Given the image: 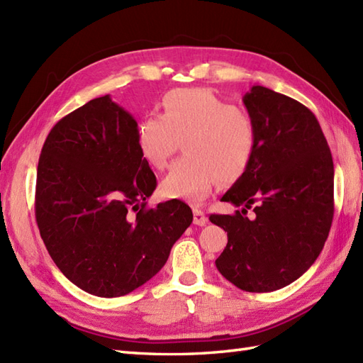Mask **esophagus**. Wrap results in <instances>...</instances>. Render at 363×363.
Segmentation results:
<instances>
[{"label":"esophagus","instance_id":"obj_1","mask_svg":"<svg viewBox=\"0 0 363 363\" xmlns=\"http://www.w3.org/2000/svg\"><path fill=\"white\" fill-rule=\"evenodd\" d=\"M207 218L206 215H203V211L199 210V208H194L193 210V224L194 225H199V227H203L207 224Z\"/></svg>","mask_w":363,"mask_h":363}]
</instances>
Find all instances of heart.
Masks as SVG:
<instances>
[{"instance_id": "b5f03b06", "label": "heart", "mask_w": 363, "mask_h": 363, "mask_svg": "<svg viewBox=\"0 0 363 363\" xmlns=\"http://www.w3.org/2000/svg\"><path fill=\"white\" fill-rule=\"evenodd\" d=\"M162 115L141 119L136 145L143 160L162 170L182 139L184 157L161 182L164 196L199 203L219 178L235 179L252 161L256 125L247 111L207 89H173L161 99Z\"/></svg>"}]
</instances>
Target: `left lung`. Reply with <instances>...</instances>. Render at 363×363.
Wrapping results in <instances>:
<instances>
[{
    "instance_id": "obj_1",
    "label": "left lung",
    "mask_w": 363,
    "mask_h": 363,
    "mask_svg": "<svg viewBox=\"0 0 363 363\" xmlns=\"http://www.w3.org/2000/svg\"><path fill=\"white\" fill-rule=\"evenodd\" d=\"M244 104L256 125L255 153L220 199L242 208L210 220L228 236L219 273L240 290L268 293L294 282L320 255L334 216V167L308 107L262 86Z\"/></svg>"
}]
</instances>
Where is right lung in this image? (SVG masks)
<instances>
[{"label": "right lung", "mask_w": 363, "mask_h": 363, "mask_svg": "<svg viewBox=\"0 0 363 363\" xmlns=\"http://www.w3.org/2000/svg\"><path fill=\"white\" fill-rule=\"evenodd\" d=\"M136 130L106 95L60 119L40 155L35 216L44 245L93 296H124L150 281L193 220L179 199L145 207L156 176L139 155Z\"/></svg>", "instance_id": "right-lung-1"}]
</instances>
